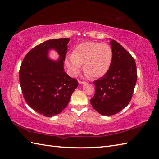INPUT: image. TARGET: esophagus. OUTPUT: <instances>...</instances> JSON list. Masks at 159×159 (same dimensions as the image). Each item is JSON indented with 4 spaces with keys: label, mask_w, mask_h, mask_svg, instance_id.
Masks as SVG:
<instances>
[{
    "label": "esophagus",
    "mask_w": 159,
    "mask_h": 159,
    "mask_svg": "<svg viewBox=\"0 0 159 159\" xmlns=\"http://www.w3.org/2000/svg\"><path fill=\"white\" fill-rule=\"evenodd\" d=\"M79 83L80 85H84V84H86V82H84V81H80V80H79Z\"/></svg>",
    "instance_id": "34e87169"
}]
</instances>
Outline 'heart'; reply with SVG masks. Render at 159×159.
<instances>
[{
	"label": "heart",
	"mask_w": 159,
	"mask_h": 159,
	"mask_svg": "<svg viewBox=\"0 0 159 159\" xmlns=\"http://www.w3.org/2000/svg\"><path fill=\"white\" fill-rule=\"evenodd\" d=\"M113 50L107 43L86 42L74 48L72 55L66 59V65L72 76H76L81 65L85 76L98 79L109 70L113 61Z\"/></svg>",
	"instance_id": "1"
}]
</instances>
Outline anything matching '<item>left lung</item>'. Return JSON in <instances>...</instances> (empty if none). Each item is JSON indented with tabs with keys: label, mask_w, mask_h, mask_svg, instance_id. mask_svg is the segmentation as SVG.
<instances>
[{
	"label": "left lung",
	"mask_w": 159,
	"mask_h": 159,
	"mask_svg": "<svg viewBox=\"0 0 159 159\" xmlns=\"http://www.w3.org/2000/svg\"><path fill=\"white\" fill-rule=\"evenodd\" d=\"M113 61L109 70L93 82L96 87L91 104L98 113L112 116L126 107L133 96L137 82L135 61L119 43L110 39Z\"/></svg>",
	"instance_id": "8db88e82"
}]
</instances>
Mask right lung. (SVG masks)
I'll return each mask as SVG.
<instances>
[{
  "mask_svg": "<svg viewBox=\"0 0 159 159\" xmlns=\"http://www.w3.org/2000/svg\"><path fill=\"white\" fill-rule=\"evenodd\" d=\"M70 40L53 39L40 43L27 53L20 67V83L26 103L46 117L61 113L79 85L77 80L64 71ZM51 49L58 53V60L49 58L48 52Z\"/></svg>",
  "mask_w": 159,
  "mask_h": 159,
  "instance_id": "1",
  "label": "right lung"
}]
</instances>
